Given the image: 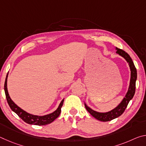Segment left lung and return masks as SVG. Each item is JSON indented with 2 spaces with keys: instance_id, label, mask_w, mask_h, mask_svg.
<instances>
[{
  "instance_id": "left-lung-1",
  "label": "left lung",
  "mask_w": 146,
  "mask_h": 146,
  "mask_svg": "<svg viewBox=\"0 0 146 146\" xmlns=\"http://www.w3.org/2000/svg\"><path fill=\"white\" fill-rule=\"evenodd\" d=\"M116 50H117L116 53L120 55L121 56H122L123 58H124L125 60L127 62V63L129 64L131 70V78L129 86L125 97L123 98L122 102L118 105V106H117V107L113 109L111 111H110L106 113H100L96 111H94L92 109L89 108L86 104H84L86 109L90 113L93 117H95L96 119L100 121H102V122H108V121H110L113 119H115V118L118 117H120V116L124 112V111L125 109H126L129 101L132 99L135 93L136 80H137V69L135 68L134 63H133L131 58L130 57V56L128 55L126 52H125L124 51L122 50V49L116 48Z\"/></svg>"
}]
</instances>
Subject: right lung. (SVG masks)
Returning <instances> with one entry per match:
<instances>
[{
	"mask_svg": "<svg viewBox=\"0 0 146 146\" xmlns=\"http://www.w3.org/2000/svg\"><path fill=\"white\" fill-rule=\"evenodd\" d=\"M8 73L7 74L6 80H5L4 83V91L6 94V97L7 101L9 106V107L11 109V110L14 111L19 117L23 120L24 122L29 123V124H33L37 125H44L49 124V123L53 122L56 118H57L60 114L61 112V108L63 105L64 99L61 101V102L59 104L58 108L55 111L50 113V114L44 115V116H38L29 114L27 113L25 111H24L23 109L19 108L18 106L14 103L13 100L11 99L9 97L8 88H7V79H8Z\"/></svg>",
	"mask_w": 146,
	"mask_h": 146,
	"instance_id": "right-lung-1",
	"label": "right lung"
}]
</instances>
